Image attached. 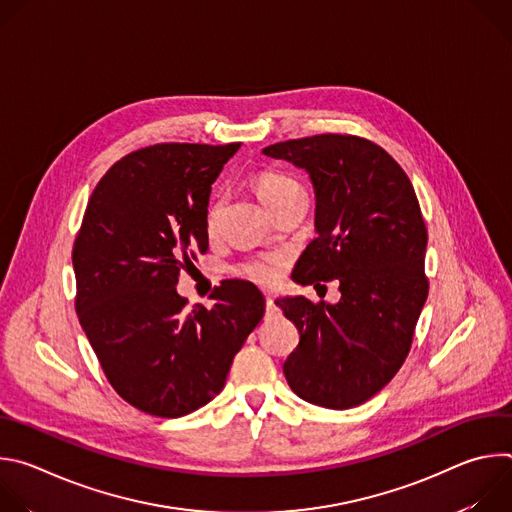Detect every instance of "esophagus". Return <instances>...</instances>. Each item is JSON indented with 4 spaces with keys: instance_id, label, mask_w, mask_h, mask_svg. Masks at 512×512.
<instances>
[{
    "instance_id": "34e87169",
    "label": "esophagus",
    "mask_w": 512,
    "mask_h": 512,
    "mask_svg": "<svg viewBox=\"0 0 512 512\" xmlns=\"http://www.w3.org/2000/svg\"><path fill=\"white\" fill-rule=\"evenodd\" d=\"M265 304H267V314H273L275 310H277V306H275V300H273V296H265Z\"/></svg>"
}]
</instances>
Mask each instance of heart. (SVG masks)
<instances>
[{
    "mask_svg": "<svg viewBox=\"0 0 512 512\" xmlns=\"http://www.w3.org/2000/svg\"><path fill=\"white\" fill-rule=\"evenodd\" d=\"M300 188L302 186L294 178H289V176L279 174V172H263L255 180V194H257V198L261 200V204L265 208H271L281 198H285L287 194H291L294 190H300ZM218 212H221V206H218L216 202L210 204L208 214H206V227H208L210 233L216 229ZM281 267H283V263H281L279 257H267V259H257V261L247 263L243 271L253 281H257L261 285H273L281 277Z\"/></svg>",
    "mask_w": 512,
    "mask_h": 512,
    "instance_id": "1",
    "label": "heart"
}]
</instances>
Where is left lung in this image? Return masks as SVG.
I'll list each match as a JSON object with an SVG mask.
<instances>
[{
  "instance_id": "obj_1",
  "label": "left lung",
  "mask_w": 512,
  "mask_h": 512,
  "mask_svg": "<svg viewBox=\"0 0 512 512\" xmlns=\"http://www.w3.org/2000/svg\"><path fill=\"white\" fill-rule=\"evenodd\" d=\"M263 156L306 170L316 196V239L291 279H338L336 304L285 296L275 304L300 330L283 362L298 397L350 409L401 369L427 300V229L401 166L373 141L324 133L267 145Z\"/></svg>"
}]
</instances>
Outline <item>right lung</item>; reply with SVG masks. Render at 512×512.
<instances>
[{"mask_svg": "<svg viewBox=\"0 0 512 512\" xmlns=\"http://www.w3.org/2000/svg\"><path fill=\"white\" fill-rule=\"evenodd\" d=\"M241 143H162L101 178L72 249L77 314L113 389L156 417H182L225 387L235 354L265 314L261 291L227 279L214 306L176 285L208 249V198Z\"/></svg>", "mask_w": 512, "mask_h": 512, "instance_id": "add662e5", "label": "right lung"}]
</instances>
